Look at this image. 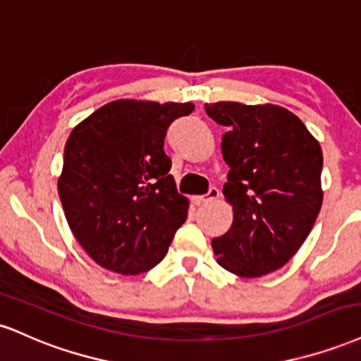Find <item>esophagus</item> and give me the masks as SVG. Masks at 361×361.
<instances>
[{"instance_id":"esophagus-1","label":"esophagus","mask_w":361,"mask_h":361,"mask_svg":"<svg viewBox=\"0 0 361 361\" xmlns=\"http://www.w3.org/2000/svg\"><path fill=\"white\" fill-rule=\"evenodd\" d=\"M218 197H219V190L216 188H211L209 192H207L206 196H196V197H194V202H196V204H202V202L216 201Z\"/></svg>"}]
</instances>
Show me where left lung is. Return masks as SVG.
I'll list each match as a JSON object with an SVG mask.
<instances>
[{"mask_svg":"<svg viewBox=\"0 0 361 361\" xmlns=\"http://www.w3.org/2000/svg\"><path fill=\"white\" fill-rule=\"evenodd\" d=\"M226 126L221 154L230 167L223 194L231 228L213 240L218 264L243 279L279 270L302 247L323 204V152L302 121L277 104H206Z\"/></svg>","mask_w":361,"mask_h":361,"instance_id":"8db88e82","label":"left lung"}]
</instances>
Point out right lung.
Masks as SVG:
<instances>
[{"instance_id": "right-lung-1", "label": "right lung", "mask_w": 361, "mask_h": 361, "mask_svg": "<svg viewBox=\"0 0 361 361\" xmlns=\"http://www.w3.org/2000/svg\"><path fill=\"white\" fill-rule=\"evenodd\" d=\"M192 103L116 99L67 138L59 196L75 240L97 265L138 275L162 262L188 218L164 152L169 125Z\"/></svg>"}]
</instances>
